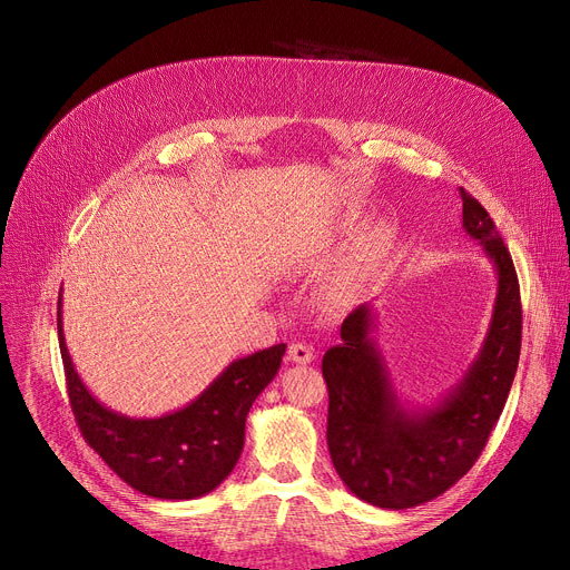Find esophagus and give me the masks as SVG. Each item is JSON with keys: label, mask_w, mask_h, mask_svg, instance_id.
<instances>
[{"label": "esophagus", "mask_w": 570, "mask_h": 570, "mask_svg": "<svg viewBox=\"0 0 570 570\" xmlns=\"http://www.w3.org/2000/svg\"><path fill=\"white\" fill-rule=\"evenodd\" d=\"M314 348L312 346H307V344H291L288 346V361L291 363H295V365H309L312 361H314Z\"/></svg>", "instance_id": "1"}]
</instances>
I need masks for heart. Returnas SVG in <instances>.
<instances>
[{"label":"heart","instance_id":"obj_1","mask_svg":"<svg viewBox=\"0 0 570 570\" xmlns=\"http://www.w3.org/2000/svg\"><path fill=\"white\" fill-rule=\"evenodd\" d=\"M355 222L344 219L340 228L348 230ZM395 245V233L387 224H374L365 228L361 235L355 237V243L348 252V258L344 263V269L340 275V293H351L355 288H361L376 269L383 265V261L391 256Z\"/></svg>","mask_w":570,"mask_h":570}]
</instances>
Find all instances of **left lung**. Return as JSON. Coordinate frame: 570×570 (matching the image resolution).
Wrapping results in <instances>:
<instances>
[{
    "label": "left lung",
    "mask_w": 570,
    "mask_h": 570,
    "mask_svg": "<svg viewBox=\"0 0 570 570\" xmlns=\"http://www.w3.org/2000/svg\"><path fill=\"white\" fill-rule=\"evenodd\" d=\"M462 228L483 247L497 297L481 351L434 404L409 406L374 340V307L342 323V344L323 355L327 448L344 485L379 508L404 511L453 488L473 466L497 425L518 372L522 342L520 284L488 209L460 187Z\"/></svg>",
    "instance_id": "left-lung-1"
}]
</instances>
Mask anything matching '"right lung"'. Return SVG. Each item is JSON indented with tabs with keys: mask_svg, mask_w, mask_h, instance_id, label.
Here are the masks:
<instances>
[{
	"mask_svg": "<svg viewBox=\"0 0 570 570\" xmlns=\"http://www.w3.org/2000/svg\"><path fill=\"white\" fill-rule=\"evenodd\" d=\"M59 351L69 402L85 441L140 494L187 501L219 488L245 445L247 413L282 367L286 344L233 361L187 406L159 417H131L104 406L78 376L65 342L62 291L57 301Z\"/></svg>",
	"mask_w": 570,
	"mask_h": 570,
	"instance_id": "right-lung-1",
	"label": "right lung"
}]
</instances>
